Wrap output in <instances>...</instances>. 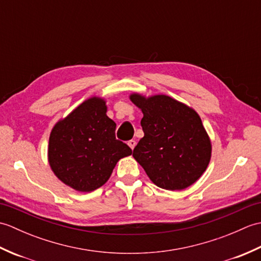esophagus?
Here are the masks:
<instances>
[{
    "instance_id": "1",
    "label": "esophagus",
    "mask_w": 261,
    "mask_h": 261,
    "mask_svg": "<svg viewBox=\"0 0 261 261\" xmlns=\"http://www.w3.org/2000/svg\"><path fill=\"white\" fill-rule=\"evenodd\" d=\"M127 145H129V147L132 149V150H134L136 145H137V141L136 140H130L129 142H127Z\"/></svg>"
}]
</instances>
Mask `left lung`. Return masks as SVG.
Masks as SVG:
<instances>
[{
    "label": "left lung",
    "mask_w": 261,
    "mask_h": 261,
    "mask_svg": "<svg viewBox=\"0 0 261 261\" xmlns=\"http://www.w3.org/2000/svg\"><path fill=\"white\" fill-rule=\"evenodd\" d=\"M141 110L143 138L132 156L160 188L181 191L199 179L212 154V143L198 113L164 94H130Z\"/></svg>",
    "instance_id": "obj_1"
}]
</instances>
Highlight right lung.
<instances>
[{"instance_id": "right-lung-1", "label": "right lung", "mask_w": 261, "mask_h": 261, "mask_svg": "<svg viewBox=\"0 0 261 261\" xmlns=\"http://www.w3.org/2000/svg\"><path fill=\"white\" fill-rule=\"evenodd\" d=\"M107 101L92 96L54 125L48 163L65 185L77 192L97 190L109 180L120 159L132 150L115 139V122L107 115Z\"/></svg>"}]
</instances>
